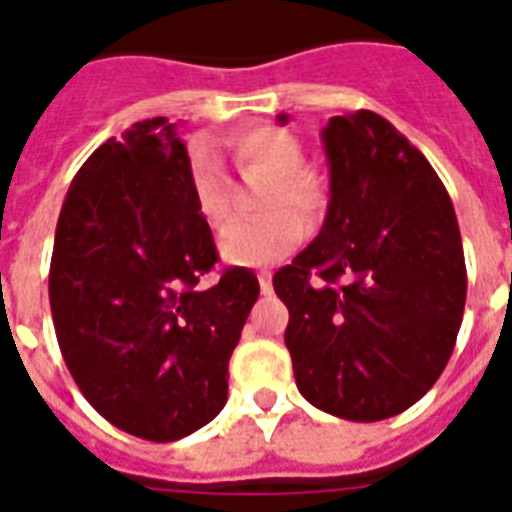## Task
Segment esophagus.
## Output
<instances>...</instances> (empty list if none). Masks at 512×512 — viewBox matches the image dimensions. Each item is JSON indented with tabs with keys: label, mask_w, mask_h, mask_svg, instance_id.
<instances>
[{
	"label": "esophagus",
	"mask_w": 512,
	"mask_h": 512,
	"mask_svg": "<svg viewBox=\"0 0 512 512\" xmlns=\"http://www.w3.org/2000/svg\"><path fill=\"white\" fill-rule=\"evenodd\" d=\"M257 282H260V290H263V293H271V271H260V274H257Z\"/></svg>",
	"instance_id": "1"
}]
</instances>
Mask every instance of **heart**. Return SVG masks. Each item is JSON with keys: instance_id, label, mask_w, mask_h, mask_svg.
Segmentation results:
<instances>
[{"instance_id": "1", "label": "heart", "mask_w": 512, "mask_h": 512, "mask_svg": "<svg viewBox=\"0 0 512 512\" xmlns=\"http://www.w3.org/2000/svg\"><path fill=\"white\" fill-rule=\"evenodd\" d=\"M230 156L244 178H266L257 219L235 224L222 241V257L235 266H263L293 252L304 238V222L321 219L326 191L315 172L304 169L299 136L279 126H255L235 134ZM189 191L200 219L213 233H224L233 219V180L211 147L194 145L189 153Z\"/></svg>"}]
</instances>
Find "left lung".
<instances>
[{
  "label": "left lung",
  "mask_w": 512,
  "mask_h": 512,
  "mask_svg": "<svg viewBox=\"0 0 512 512\" xmlns=\"http://www.w3.org/2000/svg\"><path fill=\"white\" fill-rule=\"evenodd\" d=\"M329 211L274 290L299 392L351 422L395 417L436 384L466 304L455 208L428 158L359 109L323 128Z\"/></svg>",
  "instance_id": "1"
}]
</instances>
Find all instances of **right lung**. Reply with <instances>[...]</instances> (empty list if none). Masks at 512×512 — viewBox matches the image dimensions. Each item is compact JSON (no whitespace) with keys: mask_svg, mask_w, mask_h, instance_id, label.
I'll return each instance as SVG.
<instances>
[{"mask_svg":"<svg viewBox=\"0 0 512 512\" xmlns=\"http://www.w3.org/2000/svg\"><path fill=\"white\" fill-rule=\"evenodd\" d=\"M186 167L167 117L106 139L73 178L51 252V318L73 381L101 417L147 441H178L222 411L260 296L241 266L200 288L219 252Z\"/></svg>","mask_w":512,"mask_h":512,"instance_id":"obj_1","label":"right lung"}]
</instances>
